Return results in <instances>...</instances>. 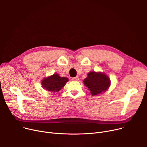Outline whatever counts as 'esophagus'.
<instances>
[{
	"label": "esophagus",
	"instance_id": "1",
	"mask_svg": "<svg viewBox=\"0 0 147 147\" xmlns=\"http://www.w3.org/2000/svg\"><path fill=\"white\" fill-rule=\"evenodd\" d=\"M72 80H73V81H79V78L78 77H73V78Z\"/></svg>",
	"mask_w": 147,
	"mask_h": 147
}]
</instances>
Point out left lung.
Here are the masks:
<instances>
[{
  "instance_id": "1",
  "label": "left lung",
  "mask_w": 147,
  "mask_h": 147,
  "mask_svg": "<svg viewBox=\"0 0 147 147\" xmlns=\"http://www.w3.org/2000/svg\"><path fill=\"white\" fill-rule=\"evenodd\" d=\"M84 84L87 87L92 96L106 92L111 85L109 77L102 72H89L83 80Z\"/></svg>"
}]
</instances>
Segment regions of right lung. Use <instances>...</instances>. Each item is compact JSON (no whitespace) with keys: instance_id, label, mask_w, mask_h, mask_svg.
I'll use <instances>...</instances> for the list:
<instances>
[{"instance_id":"1","label":"right lung","mask_w":147,"mask_h":147,"mask_svg":"<svg viewBox=\"0 0 147 147\" xmlns=\"http://www.w3.org/2000/svg\"><path fill=\"white\" fill-rule=\"evenodd\" d=\"M68 81V79L67 77H61L55 73L44 79L42 80L41 84L44 89L54 93L59 92Z\"/></svg>"}]
</instances>
